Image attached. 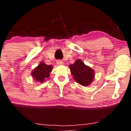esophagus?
I'll return each instance as SVG.
<instances>
[{
	"mask_svg": "<svg viewBox=\"0 0 131 131\" xmlns=\"http://www.w3.org/2000/svg\"><path fill=\"white\" fill-rule=\"evenodd\" d=\"M57 64H58V65H63V64H64L63 62L62 61H60V60L57 61Z\"/></svg>",
	"mask_w": 131,
	"mask_h": 131,
	"instance_id": "34e87169",
	"label": "esophagus"
}]
</instances>
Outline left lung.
<instances>
[{"instance_id":"1","label":"left lung","mask_w":131,"mask_h":131,"mask_svg":"<svg viewBox=\"0 0 131 131\" xmlns=\"http://www.w3.org/2000/svg\"><path fill=\"white\" fill-rule=\"evenodd\" d=\"M69 68L74 80L81 85L89 86L94 81V70L84 63L81 59L76 60L74 63L70 64Z\"/></svg>"}]
</instances>
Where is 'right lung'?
<instances>
[{"mask_svg":"<svg viewBox=\"0 0 131 131\" xmlns=\"http://www.w3.org/2000/svg\"><path fill=\"white\" fill-rule=\"evenodd\" d=\"M53 67L52 65H48L43 61H41L38 66L32 71L31 76L35 81L42 83L46 82L47 79H49Z\"/></svg>","mask_w":131,"mask_h":131,"instance_id":"add662e5","label":"right lung"}]
</instances>
